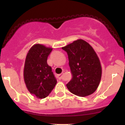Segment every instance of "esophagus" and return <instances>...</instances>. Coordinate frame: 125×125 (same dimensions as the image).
Wrapping results in <instances>:
<instances>
[{"label":"esophagus","mask_w":125,"mask_h":125,"mask_svg":"<svg viewBox=\"0 0 125 125\" xmlns=\"http://www.w3.org/2000/svg\"><path fill=\"white\" fill-rule=\"evenodd\" d=\"M64 74V73H62L61 74H58L57 75V78H58V79H61L62 78V75Z\"/></svg>","instance_id":"esophagus-1"}]
</instances>
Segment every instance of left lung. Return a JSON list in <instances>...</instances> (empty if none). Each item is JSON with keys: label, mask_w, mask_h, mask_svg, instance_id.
I'll return each instance as SVG.
<instances>
[{"label": "left lung", "mask_w": 125, "mask_h": 125, "mask_svg": "<svg viewBox=\"0 0 125 125\" xmlns=\"http://www.w3.org/2000/svg\"><path fill=\"white\" fill-rule=\"evenodd\" d=\"M68 53L72 79L66 84L71 93L84 97L93 93L100 84L102 68L92 46L78 39L62 47Z\"/></svg>", "instance_id": "left-lung-1"}]
</instances>
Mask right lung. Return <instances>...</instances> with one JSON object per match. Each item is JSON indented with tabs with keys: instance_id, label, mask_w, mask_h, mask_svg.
I'll use <instances>...</instances> for the list:
<instances>
[{
	"instance_id": "1",
	"label": "right lung",
	"mask_w": 125,
	"mask_h": 125,
	"mask_svg": "<svg viewBox=\"0 0 125 125\" xmlns=\"http://www.w3.org/2000/svg\"><path fill=\"white\" fill-rule=\"evenodd\" d=\"M52 48L36 44L31 47L25 57L24 79L30 93L37 98L49 95L57 83L51 66L47 64V57Z\"/></svg>"
}]
</instances>
